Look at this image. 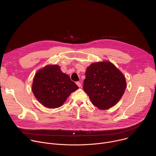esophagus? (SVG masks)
Returning <instances> with one entry per match:
<instances>
[{"label":"esophagus","instance_id":"1","mask_svg":"<svg viewBox=\"0 0 156 156\" xmlns=\"http://www.w3.org/2000/svg\"><path fill=\"white\" fill-rule=\"evenodd\" d=\"M76 84H77V86H78V87H81V83H80V82H78V81H77V82L76 83Z\"/></svg>","mask_w":156,"mask_h":156}]
</instances>
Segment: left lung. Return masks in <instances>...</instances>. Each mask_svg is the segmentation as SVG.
I'll return each mask as SVG.
<instances>
[{
	"label": "left lung",
	"instance_id": "left-lung-1",
	"mask_svg": "<svg viewBox=\"0 0 156 156\" xmlns=\"http://www.w3.org/2000/svg\"><path fill=\"white\" fill-rule=\"evenodd\" d=\"M126 87L124 75L110 62L93 63L86 69L83 90L99 109L114 106L122 98Z\"/></svg>",
	"mask_w": 156,
	"mask_h": 156
}]
</instances>
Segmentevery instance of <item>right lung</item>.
<instances>
[{
  "mask_svg": "<svg viewBox=\"0 0 156 156\" xmlns=\"http://www.w3.org/2000/svg\"><path fill=\"white\" fill-rule=\"evenodd\" d=\"M78 86L58 65H48L34 76L32 91L37 100L48 108H57Z\"/></svg>",
  "mask_w": 156,
  "mask_h": 156,
  "instance_id": "right-lung-1",
  "label": "right lung"
}]
</instances>
